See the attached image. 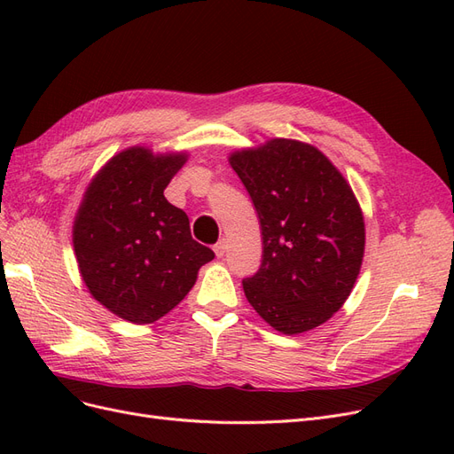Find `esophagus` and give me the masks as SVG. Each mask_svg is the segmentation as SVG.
Instances as JSON below:
<instances>
[{"label": "esophagus", "mask_w": 454, "mask_h": 454, "mask_svg": "<svg viewBox=\"0 0 454 454\" xmlns=\"http://www.w3.org/2000/svg\"><path fill=\"white\" fill-rule=\"evenodd\" d=\"M214 252L217 257H223L225 252H227V242L225 240H219L215 246H214Z\"/></svg>", "instance_id": "1"}]
</instances>
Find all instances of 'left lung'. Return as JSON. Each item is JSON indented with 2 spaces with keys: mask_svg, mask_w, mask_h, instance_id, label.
Returning <instances> with one entry per match:
<instances>
[{
  "mask_svg": "<svg viewBox=\"0 0 454 454\" xmlns=\"http://www.w3.org/2000/svg\"><path fill=\"white\" fill-rule=\"evenodd\" d=\"M261 223L263 261L244 294L284 335L314 329L342 307L358 278L365 225L350 185L322 151L274 138L229 157Z\"/></svg>",
  "mask_w": 454,
  "mask_h": 454,
  "instance_id": "1",
  "label": "left lung"
}]
</instances>
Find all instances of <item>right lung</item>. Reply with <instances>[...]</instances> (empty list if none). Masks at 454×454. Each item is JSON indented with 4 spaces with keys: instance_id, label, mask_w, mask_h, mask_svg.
<instances>
[{
    "instance_id": "1",
    "label": "right lung",
    "mask_w": 454,
    "mask_h": 454,
    "mask_svg": "<svg viewBox=\"0 0 454 454\" xmlns=\"http://www.w3.org/2000/svg\"><path fill=\"white\" fill-rule=\"evenodd\" d=\"M187 153L129 147L92 177L74 222V250L90 295L119 318L151 324L197 282L214 252L191 237L189 217L164 199Z\"/></svg>"
}]
</instances>
